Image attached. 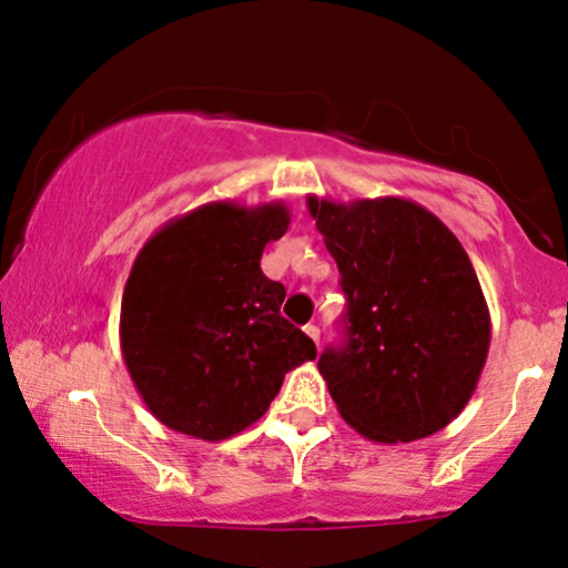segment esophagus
<instances>
[{"instance_id": "1", "label": "esophagus", "mask_w": 568, "mask_h": 568, "mask_svg": "<svg viewBox=\"0 0 568 568\" xmlns=\"http://www.w3.org/2000/svg\"><path fill=\"white\" fill-rule=\"evenodd\" d=\"M305 333L315 341V346H321V328L317 325H305Z\"/></svg>"}]
</instances>
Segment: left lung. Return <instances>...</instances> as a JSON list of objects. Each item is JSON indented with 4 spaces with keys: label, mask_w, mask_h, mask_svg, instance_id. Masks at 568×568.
<instances>
[{
    "label": "left lung",
    "mask_w": 568,
    "mask_h": 568,
    "mask_svg": "<svg viewBox=\"0 0 568 568\" xmlns=\"http://www.w3.org/2000/svg\"><path fill=\"white\" fill-rule=\"evenodd\" d=\"M346 294L344 344L317 369L338 414L372 442L445 429L484 372L491 315L453 232L416 201L307 196Z\"/></svg>",
    "instance_id": "left-lung-1"
}]
</instances>
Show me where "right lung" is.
<instances>
[{"label":"right lung","instance_id":"1","mask_svg":"<svg viewBox=\"0 0 568 568\" xmlns=\"http://www.w3.org/2000/svg\"><path fill=\"white\" fill-rule=\"evenodd\" d=\"M290 227L282 201H214L146 240L121 300V354L160 424L222 442L266 414L315 344L282 317L284 284L261 271Z\"/></svg>","mask_w":568,"mask_h":568}]
</instances>
